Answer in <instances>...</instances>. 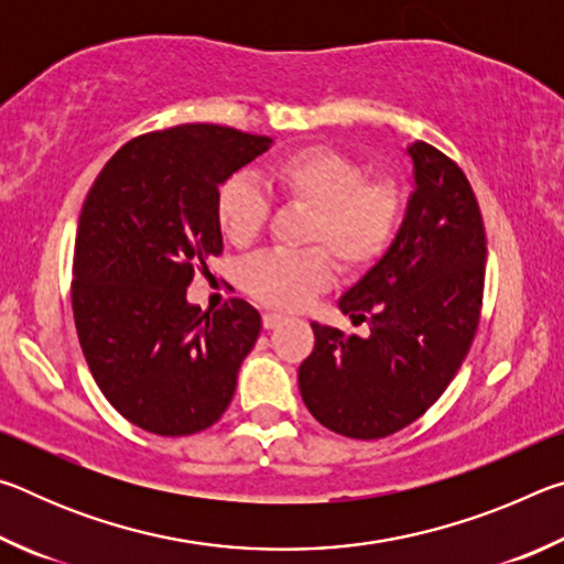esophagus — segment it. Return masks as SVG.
Here are the masks:
<instances>
[{
	"mask_svg": "<svg viewBox=\"0 0 564 564\" xmlns=\"http://www.w3.org/2000/svg\"><path fill=\"white\" fill-rule=\"evenodd\" d=\"M283 321H285V316H281V313H265V316H263V328L265 330H273V328H279Z\"/></svg>",
	"mask_w": 564,
	"mask_h": 564,
	"instance_id": "esophagus-1",
	"label": "esophagus"
}]
</instances>
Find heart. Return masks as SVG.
<instances>
[{
  "instance_id": "1",
  "label": "heart",
  "mask_w": 564,
  "mask_h": 564,
  "mask_svg": "<svg viewBox=\"0 0 564 564\" xmlns=\"http://www.w3.org/2000/svg\"><path fill=\"white\" fill-rule=\"evenodd\" d=\"M271 181L291 206L311 212L303 241L333 253L346 273L373 265L393 241L403 216V191L390 178H366L356 159L333 147H305L271 166ZM271 218V202L251 176H228L216 191V221L228 243L251 246ZM333 281L322 248L261 253L246 261L241 285L271 308H303Z\"/></svg>"
}]
</instances>
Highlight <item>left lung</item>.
I'll list each match as a JSON object with an SVG mask.
<instances>
[{
  "label": "left lung",
  "instance_id": "1",
  "mask_svg": "<svg viewBox=\"0 0 564 564\" xmlns=\"http://www.w3.org/2000/svg\"><path fill=\"white\" fill-rule=\"evenodd\" d=\"M408 156L413 194L403 224L338 301L370 333L311 323L316 346L299 368L311 415L356 441L393 435L423 415L463 366L480 318L488 248L470 181L425 141L410 144Z\"/></svg>",
  "mask_w": 564,
  "mask_h": 564
}]
</instances>
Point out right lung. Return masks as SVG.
Segmentation results:
<instances>
[{"label": "right lung", "instance_id": "1", "mask_svg": "<svg viewBox=\"0 0 564 564\" xmlns=\"http://www.w3.org/2000/svg\"><path fill=\"white\" fill-rule=\"evenodd\" d=\"M273 139L184 123L131 139L84 202L72 308L104 398L141 431L178 437L212 427L261 333L251 303L214 313L186 289L224 251L216 191Z\"/></svg>", "mask_w": 564, "mask_h": 564}]
</instances>
